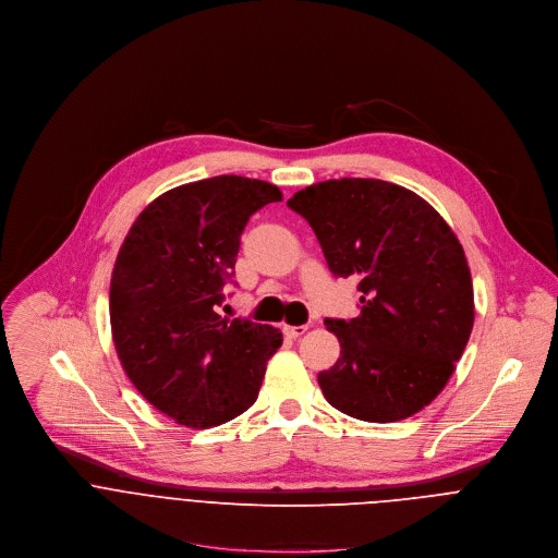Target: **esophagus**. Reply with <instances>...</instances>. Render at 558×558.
Masks as SVG:
<instances>
[{
    "label": "esophagus",
    "instance_id": "34e87169",
    "mask_svg": "<svg viewBox=\"0 0 558 558\" xmlns=\"http://www.w3.org/2000/svg\"><path fill=\"white\" fill-rule=\"evenodd\" d=\"M307 331V325H283V333L288 339H299Z\"/></svg>",
    "mask_w": 558,
    "mask_h": 558
}]
</instances>
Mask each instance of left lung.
<instances>
[{
	"instance_id": "1",
	"label": "left lung",
	"mask_w": 558,
	"mask_h": 558,
	"mask_svg": "<svg viewBox=\"0 0 558 558\" xmlns=\"http://www.w3.org/2000/svg\"><path fill=\"white\" fill-rule=\"evenodd\" d=\"M337 277H356L361 314L327 318L341 356L318 374L325 400L356 420L398 422L447 387L471 339L464 248L417 193L374 178L325 180L288 199Z\"/></svg>"
}]
</instances>
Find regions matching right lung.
Here are the masks:
<instances>
[{
    "instance_id": "1",
    "label": "right lung",
    "mask_w": 558,
    "mask_h": 558,
    "mask_svg": "<svg viewBox=\"0 0 558 558\" xmlns=\"http://www.w3.org/2000/svg\"><path fill=\"white\" fill-rule=\"evenodd\" d=\"M281 199L279 186L242 175L189 182L147 204L119 251L111 339L141 396L175 424L219 426L257 400L281 331L215 305L248 217Z\"/></svg>"
}]
</instances>
